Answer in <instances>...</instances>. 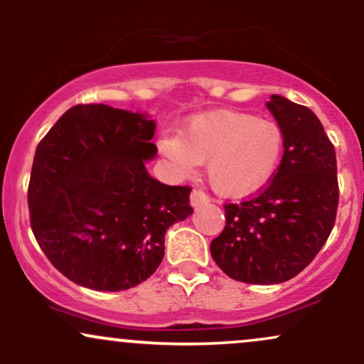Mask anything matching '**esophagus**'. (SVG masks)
<instances>
[{
	"instance_id": "esophagus-1",
	"label": "esophagus",
	"mask_w": 364,
	"mask_h": 364,
	"mask_svg": "<svg viewBox=\"0 0 364 364\" xmlns=\"http://www.w3.org/2000/svg\"><path fill=\"white\" fill-rule=\"evenodd\" d=\"M210 202V200H208V196L203 193V191H200V190H193L191 191V195H190V205L193 207V208H196V207H200V205H205V203H208Z\"/></svg>"
}]
</instances>
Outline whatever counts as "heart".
Instances as JSON below:
<instances>
[{"label": "heart", "instance_id": "b5f03b06", "mask_svg": "<svg viewBox=\"0 0 364 364\" xmlns=\"http://www.w3.org/2000/svg\"><path fill=\"white\" fill-rule=\"evenodd\" d=\"M159 150L179 173L191 174L207 161V178L224 196L252 195L274 176L284 150L275 121L219 109L191 116L179 136L166 135Z\"/></svg>", "mask_w": 364, "mask_h": 364}]
</instances>
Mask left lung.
<instances>
[{
	"instance_id": "left-lung-1",
	"label": "left lung",
	"mask_w": 364,
	"mask_h": 364,
	"mask_svg": "<svg viewBox=\"0 0 364 364\" xmlns=\"http://www.w3.org/2000/svg\"><path fill=\"white\" fill-rule=\"evenodd\" d=\"M267 107L284 133V156L269 186L225 205V228L210 243L224 274L246 284H281L316 257L336 223V149L308 107L274 94Z\"/></svg>"
}]
</instances>
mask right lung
I'll use <instances>...</instances> for the list:
<instances>
[{"label": "right lung", "instance_id": "right-lung-1", "mask_svg": "<svg viewBox=\"0 0 364 364\" xmlns=\"http://www.w3.org/2000/svg\"><path fill=\"white\" fill-rule=\"evenodd\" d=\"M156 121L106 104L73 106L37 145L28 185L41 250L70 281L124 291L164 258V236L193 214L191 188L147 173Z\"/></svg>", "mask_w": 364, "mask_h": 364}]
</instances>
